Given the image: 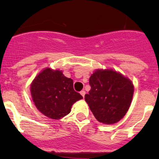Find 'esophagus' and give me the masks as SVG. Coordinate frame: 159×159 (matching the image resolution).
Returning a JSON list of instances; mask_svg holds the SVG:
<instances>
[{
	"mask_svg": "<svg viewBox=\"0 0 159 159\" xmlns=\"http://www.w3.org/2000/svg\"><path fill=\"white\" fill-rule=\"evenodd\" d=\"M80 94H81V96H82V97L84 98V95H85V91H81V92H80Z\"/></svg>",
	"mask_w": 159,
	"mask_h": 159,
	"instance_id": "obj_1",
	"label": "esophagus"
}]
</instances>
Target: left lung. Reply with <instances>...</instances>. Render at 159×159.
I'll list each match as a JSON object with an SVG mask.
<instances>
[{
    "mask_svg": "<svg viewBox=\"0 0 159 159\" xmlns=\"http://www.w3.org/2000/svg\"><path fill=\"white\" fill-rule=\"evenodd\" d=\"M89 84L91 90L84 99L96 119L106 125L120 121L131 105V81L112 70H97L90 77Z\"/></svg>",
    "mask_w": 159,
    "mask_h": 159,
    "instance_id": "8db88e82",
    "label": "left lung"
}]
</instances>
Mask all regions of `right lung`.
<instances>
[{
    "instance_id": "add662e5",
    "label": "right lung",
    "mask_w": 159,
    "mask_h": 159,
    "mask_svg": "<svg viewBox=\"0 0 159 159\" xmlns=\"http://www.w3.org/2000/svg\"><path fill=\"white\" fill-rule=\"evenodd\" d=\"M30 93L35 106L45 116L60 119L70 113L72 105L82 99L73 88V80L58 70L44 69L30 85Z\"/></svg>"
}]
</instances>
